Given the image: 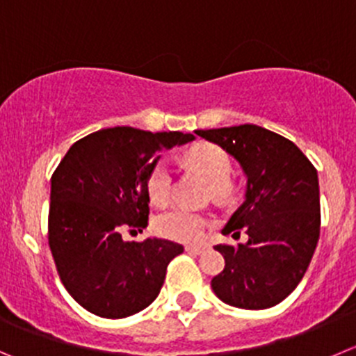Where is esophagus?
I'll use <instances>...</instances> for the list:
<instances>
[{
	"label": "esophagus",
	"instance_id": "esophagus-1",
	"mask_svg": "<svg viewBox=\"0 0 356 356\" xmlns=\"http://www.w3.org/2000/svg\"><path fill=\"white\" fill-rule=\"evenodd\" d=\"M208 248H209L208 245H187L185 246V250H187L188 253H195V255H201V253H204Z\"/></svg>",
	"mask_w": 356,
	"mask_h": 356
}]
</instances>
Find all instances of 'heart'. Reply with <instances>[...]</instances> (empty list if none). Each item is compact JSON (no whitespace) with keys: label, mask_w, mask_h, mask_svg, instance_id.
I'll return each mask as SVG.
<instances>
[{"label":"heart","mask_w":356,"mask_h":356,"mask_svg":"<svg viewBox=\"0 0 356 356\" xmlns=\"http://www.w3.org/2000/svg\"><path fill=\"white\" fill-rule=\"evenodd\" d=\"M188 162L215 187L218 195L227 194L232 175V161L222 148L215 145H201L188 152ZM175 169L169 161L155 164L148 176V194L155 204H165L172 195ZM155 231L176 241H197L204 234L209 220L202 213L185 206H175L155 216Z\"/></svg>","instance_id":"obj_1"}]
</instances>
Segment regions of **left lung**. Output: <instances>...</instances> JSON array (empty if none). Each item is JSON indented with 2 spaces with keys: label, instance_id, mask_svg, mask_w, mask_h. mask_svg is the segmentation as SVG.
I'll use <instances>...</instances> for the list:
<instances>
[{
  "label": "left lung",
  "instance_id": "left-lung-1",
  "mask_svg": "<svg viewBox=\"0 0 356 356\" xmlns=\"http://www.w3.org/2000/svg\"><path fill=\"white\" fill-rule=\"evenodd\" d=\"M236 159L246 176L245 202L222 234L248 241L216 245L225 267L211 280L220 300L267 309L290 296L306 274L320 238L318 172L286 138L253 124L195 131Z\"/></svg>",
  "mask_w": 356,
  "mask_h": 356
}]
</instances>
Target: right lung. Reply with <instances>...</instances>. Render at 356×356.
<instances>
[{
    "mask_svg": "<svg viewBox=\"0 0 356 356\" xmlns=\"http://www.w3.org/2000/svg\"><path fill=\"white\" fill-rule=\"evenodd\" d=\"M180 131L110 127L82 138L50 180L49 245L70 296L101 318L131 316L157 299L168 264L184 246L124 241L148 225V176L162 150L194 141Z\"/></svg>",
    "mask_w": 356,
    "mask_h": 356,
    "instance_id": "right-lung-1",
    "label": "right lung"
}]
</instances>
